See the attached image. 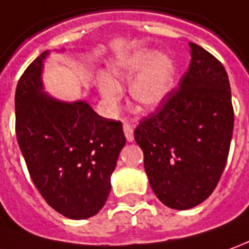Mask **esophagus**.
<instances>
[{
	"instance_id": "obj_1",
	"label": "esophagus",
	"mask_w": 249,
	"mask_h": 249,
	"mask_svg": "<svg viewBox=\"0 0 249 249\" xmlns=\"http://www.w3.org/2000/svg\"><path fill=\"white\" fill-rule=\"evenodd\" d=\"M123 131H124V137H126L127 142L134 141V130H133V127H131L130 124L124 123V124H123Z\"/></svg>"
}]
</instances>
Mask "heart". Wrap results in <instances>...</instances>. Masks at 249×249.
Returning a JSON list of instances; mask_svg holds the SVG:
<instances>
[{"label": "heart", "mask_w": 249, "mask_h": 249, "mask_svg": "<svg viewBox=\"0 0 249 249\" xmlns=\"http://www.w3.org/2000/svg\"><path fill=\"white\" fill-rule=\"evenodd\" d=\"M176 63L157 50L140 49L116 56L106 77L99 81V93L108 107L121 102L122 85H130V96L143 112L156 111L172 93L176 81Z\"/></svg>", "instance_id": "heart-1"}]
</instances>
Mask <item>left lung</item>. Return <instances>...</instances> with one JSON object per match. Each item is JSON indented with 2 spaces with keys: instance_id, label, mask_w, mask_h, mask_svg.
I'll return each instance as SVG.
<instances>
[{
  "instance_id": "left-lung-1",
  "label": "left lung",
  "mask_w": 249,
  "mask_h": 249,
  "mask_svg": "<svg viewBox=\"0 0 249 249\" xmlns=\"http://www.w3.org/2000/svg\"><path fill=\"white\" fill-rule=\"evenodd\" d=\"M191 62L165 103L135 128L156 196L188 210L210 196L224 172L232 141V95L225 68L188 43Z\"/></svg>"
}]
</instances>
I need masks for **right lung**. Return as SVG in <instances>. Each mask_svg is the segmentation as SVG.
Returning <instances> with one entry per match:
<instances>
[{
	"label": "right lung",
	"mask_w": 249,
	"mask_h": 249,
	"mask_svg": "<svg viewBox=\"0 0 249 249\" xmlns=\"http://www.w3.org/2000/svg\"><path fill=\"white\" fill-rule=\"evenodd\" d=\"M50 54L37 56L17 84V142L44 200L68 218L85 219L107 202L126 138L121 122L102 118L88 102H65L44 90Z\"/></svg>",
	"instance_id": "obj_1"
}]
</instances>
